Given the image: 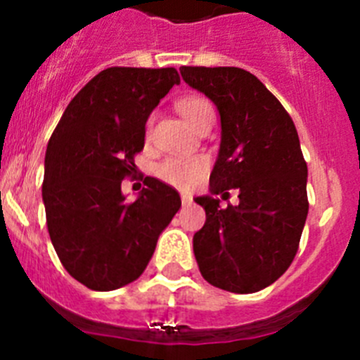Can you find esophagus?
I'll return each instance as SVG.
<instances>
[{"instance_id": "obj_1", "label": "esophagus", "mask_w": 360, "mask_h": 360, "mask_svg": "<svg viewBox=\"0 0 360 360\" xmlns=\"http://www.w3.org/2000/svg\"><path fill=\"white\" fill-rule=\"evenodd\" d=\"M180 198H182L184 205H191V203H193V196L186 195V193H182V196H180Z\"/></svg>"}]
</instances>
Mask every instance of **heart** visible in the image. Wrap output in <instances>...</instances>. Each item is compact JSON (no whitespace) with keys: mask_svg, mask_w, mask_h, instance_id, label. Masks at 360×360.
<instances>
[{"mask_svg":"<svg viewBox=\"0 0 360 360\" xmlns=\"http://www.w3.org/2000/svg\"><path fill=\"white\" fill-rule=\"evenodd\" d=\"M176 110L187 120V124L196 128V124L212 108L205 98L198 97V95H186V97L178 98ZM207 167V158L202 155H174L158 164L157 174L160 180L169 186L178 187V189H191L202 180Z\"/></svg>","mask_w":360,"mask_h":360,"instance_id":"obj_1","label":"heart"}]
</instances>
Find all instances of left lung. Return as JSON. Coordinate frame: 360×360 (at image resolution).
Segmentation results:
<instances>
[{"label":"left lung","mask_w":360,"mask_h":360,"mask_svg":"<svg viewBox=\"0 0 360 360\" xmlns=\"http://www.w3.org/2000/svg\"><path fill=\"white\" fill-rule=\"evenodd\" d=\"M184 81L207 95L221 120L209 178L211 195L195 198L205 224L193 238L196 263L212 287L252 294L294 262L308 214L307 162L294 120L256 75L236 66H182ZM229 188L238 206L219 207Z\"/></svg>","instance_id":"left-lung-1"}]
</instances>
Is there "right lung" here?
Wrapping results in <instances>:
<instances>
[{"label": "right lung", "instance_id": "add662e5", "mask_svg": "<svg viewBox=\"0 0 360 360\" xmlns=\"http://www.w3.org/2000/svg\"><path fill=\"white\" fill-rule=\"evenodd\" d=\"M180 77L174 68L113 66L72 98L50 136L43 202L53 249L73 279L108 292L141 278L182 202L146 178L135 202L120 191L144 149L146 122Z\"/></svg>", "mask_w": 360, "mask_h": 360}]
</instances>
